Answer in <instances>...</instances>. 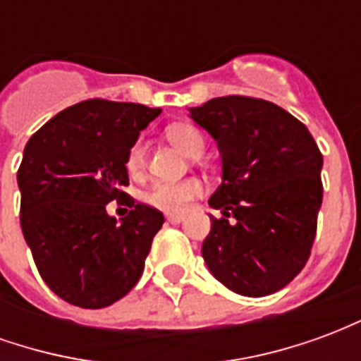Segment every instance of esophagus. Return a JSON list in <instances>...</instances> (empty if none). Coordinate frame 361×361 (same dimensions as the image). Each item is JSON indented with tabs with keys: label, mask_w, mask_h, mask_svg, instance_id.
I'll return each mask as SVG.
<instances>
[{
	"label": "esophagus",
	"mask_w": 361,
	"mask_h": 361,
	"mask_svg": "<svg viewBox=\"0 0 361 361\" xmlns=\"http://www.w3.org/2000/svg\"><path fill=\"white\" fill-rule=\"evenodd\" d=\"M166 220L170 222V224H180L185 220V214H166Z\"/></svg>",
	"instance_id": "34e87169"
}]
</instances>
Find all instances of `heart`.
I'll return each instance as SVG.
<instances>
[{
    "mask_svg": "<svg viewBox=\"0 0 361 361\" xmlns=\"http://www.w3.org/2000/svg\"><path fill=\"white\" fill-rule=\"evenodd\" d=\"M166 137L170 139L180 150H183L188 157H201L204 150V137L197 127L189 123H172L166 129ZM147 164V145L141 137L131 142L126 154V170L129 176H139ZM203 181L197 178H188L181 181H157L152 188L147 191V203L157 207L160 211L183 212L189 204L195 201L197 197L203 193Z\"/></svg>",
    "mask_w": 361,
    "mask_h": 361,
    "instance_id": "obj_1",
    "label": "heart"
}]
</instances>
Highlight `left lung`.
<instances>
[{
    "label": "left lung",
    "instance_id": "8db88e82",
    "mask_svg": "<svg viewBox=\"0 0 361 361\" xmlns=\"http://www.w3.org/2000/svg\"><path fill=\"white\" fill-rule=\"evenodd\" d=\"M189 111L222 154V183L209 199L222 216H211L204 263L235 294H274L311 255L323 154L300 119L261 98L220 96Z\"/></svg>",
    "mask_w": 361,
    "mask_h": 361
}]
</instances>
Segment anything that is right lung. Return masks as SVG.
<instances>
[{
  "mask_svg": "<svg viewBox=\"0 0 361 361\" xmlns=\"http://www.w3.org/2000/svg\"><path fill=\"white\" fill-rule=\"evenodd\" d=\"M158 114L90 98L59 111L25 147L17 172L23 235L44 282L77 307L100 310L129 294L164 224L162 212L121 191L127 149ZM110 200L132 207L121 223L107 216Z\"/></svg>",
  "mask_w": 361,
  "mask_h": 361,
  "instance_id": "right-lung-1",
  "label": "right lung"
}]
</instances>
